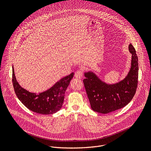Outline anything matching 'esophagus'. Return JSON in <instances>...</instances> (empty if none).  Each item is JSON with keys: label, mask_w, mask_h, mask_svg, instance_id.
I'll return each mask as SVG.
<instances>
[{"label": "esophagus", "mask_w": 151, "mask_h": 151, "mask_svg": "<svg viewBox=\"0 0 151 151\" xmlns=\"http://www.w3.org/2000/svg\"><path fill=\"white\" fill-rule=\"evenodd\" d=\"M82 75H83V70L82 69H80L79 70H78L76 72H75V76L76 78H78V79H81L82 76Z\"/></svg>", "instance_id": "esophagus-1"}]
</instances>
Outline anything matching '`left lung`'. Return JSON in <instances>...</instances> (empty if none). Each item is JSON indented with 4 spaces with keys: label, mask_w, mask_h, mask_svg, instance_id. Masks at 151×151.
Instances as JSON below:
<instances>
[{
    "label": "left lung",
    "mask_w": 151,
    "mask_h": 151,
    "mask_svg": "<svg viewBox=\"0 0 151 151\" xmlns=\"http://www.w3.org/2000/svg\"><path fill=\"white\" fill-rule=\"evenodd\" d=\"M128 50L132 54L131 68L125 78L115 83H107L92 71L84 73L83 80L93 111L106 114L122 108L133 98L137 87L138 57L130 44Z\"/></svg>",
    "instance_id": "1"
}]
</instances>
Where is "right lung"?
<instances>
[{"mask_svg":"<svg viewBox=\"0 0 151 151\" xmlns=\"http://www.w3.org/2000/svg\"><path fill=\"white\" fill-rule=\"evenodd\" d=\"M73 75L72 72L57 81L48 90L36 94L21 87L15 78L12 66V83L18 99L29 110L42 115L53 114L61 109L64 94Z\"/></svg>","mask_w":151,"mask_h":151,"instance_id":"obj_1","label":"right lung"}]
</instances>
